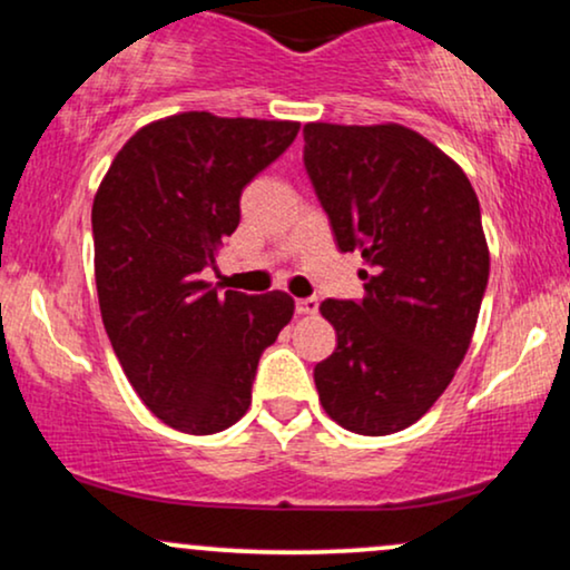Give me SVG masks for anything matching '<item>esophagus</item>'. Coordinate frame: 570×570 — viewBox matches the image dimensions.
I'll return each instance as SVG.
<instances>
[{"mask_svg": "<svg viewBox=\"0 0 570 570\" xmlns=\"http://www.w3.org/2000/svg\"><path fill=\"white\" fill-rule=\"evenodd\" d=\"M294 307H297L299 316H313V313L318 311V299L316 297H299L297 303H294Z\"/></svg>", "mask_w": 570, "mask_h": 570, "instance_id": "34e87169", "label": "esophagus"}]
</instances>
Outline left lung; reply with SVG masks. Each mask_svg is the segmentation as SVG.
Segmentation results:
<instances>
[{"label":"left lung","mask_w":570,"mask_h":570,"mask_svg":"<svg viewBox=\"0 0 570 570\" xmlns=\"http://www.w3.org/2000/svg\"><path fill=\"white\" fill-rule=\"evenodd\" d=\"M303 163L340 252L367 271L362 299H324L337 348L316 364L326 415L364 436L412 426L472 343L490 257L472 181L404 126L303 128Z\"/></svg>","instance_id":"1"}]
</instances>
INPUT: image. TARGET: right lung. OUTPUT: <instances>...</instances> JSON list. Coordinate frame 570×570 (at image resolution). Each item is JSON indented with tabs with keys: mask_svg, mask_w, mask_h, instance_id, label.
I'll return each mask as SVG.
<instances>
[{
	"mask_svg": "<svg viewBox=\"0 0 570 570\" xmlns=\"http://www.w3.org/2000/svg\"><path fill=\"white\" fill-rule=\"evenodd\" d=\"M299 122L185 112L141 128L94 200L104 330L136 394L185 434L246 415L259 356L289 324L284 292H219L200 273L240 222V193Z\"/></svg>",
	"mask_w": 570,
	"mask_h": 570,
	"instance_id": "add662e5",
	"label": "right lung"
}]
</instances>
